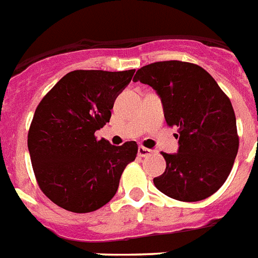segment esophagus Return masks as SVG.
<instances>
[{"label":"esophagus","instance_id":"esophagus-1","mask_svg":"<svg viewBox=\"0 0 258 258\" xmlns=\"http://www.w3.org/2000/svg\"><path fill=\"white\" fill-rule=\"evenodd\" d=\"M153 152L150 149L144 148V146H140V148H138V155H140V157H148V155H150Z\"/></svg>","mask_w":258,"mask_h":258}]
</instances>
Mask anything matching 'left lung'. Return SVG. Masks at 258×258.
<instances>
[{
    "mask_svg": "<svg viewBox=\"0 0 258 258\" xmlns=\"http://www.w3.org/2000/svg\"><path fill=\"white\" fill-rule=\"evenodd\" d=\"M133 82L154 89L167 125L178 127V152L167 154L166 170L154 178L161 192L180 202H199L224 184L239 150L232 104L206 70L179 60L140 68Z\"/></svg>",
    "mask_w": 258,
    "mask_h": 258,
    "instance_id": "left-lung-1",
    "label": "left lung"
}]
</instances>
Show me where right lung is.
<instances>
[{"label": "right lung", "mask_w": 258, "mask_h": 258, "mask_svg": "<svg viewBox=\"0 0 258 258\" xmlns=\"http://www.w3.org/2000/svg\"><path fill=\"white\" fill-rule=\"evenodd\" d=\"M133 75L134 70L68 72L38 105L27 148L40 190L59 207L86 214L105 206L137 157L136 141L114 146L95 137Z\"/></svg>", "instance_id": "right-lung-1"}]
</instances>
